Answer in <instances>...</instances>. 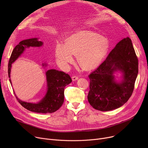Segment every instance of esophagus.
Returning a JSON list of instances; mask_svg holds the SVG:
<instances>
[{
	"mask_svg": "<svg viewBox=\"0 0 148 148\" xmlns=\"http://www.w3.org/2000/svg\"><path fill=\"white\" fill-rule=\"evenodd\" d=\"M78 79H79V77H77V76H76V75H73V76L72 77V80H73V81H75V80H77Z\"/></svg>",
	"mask_w": 148,
	"mask_h": 148,
	"instance_id": "34e87169",
	"label": "esophagus"
}]
</instances>
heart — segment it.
Returning <instances> with one entry per match:
<instances>
[{"label":"heart","mask_w":148,"mask_h":148,"mask_svg":"<svg viewBox=\"0 0 148 148\" xmlns=\"http://www.w3.org/2000/svg\"><path fill=\"white\" fill-rule=\"evenodd\" d=\"M108 43L106 38L89 31H80L69 37L67 44L58 43L56 56L60 63L65 66L74 60L77 54L79 65L86 70L98 67L106 56Z\"/></svg>","instance_id":"1"}]
</instances>
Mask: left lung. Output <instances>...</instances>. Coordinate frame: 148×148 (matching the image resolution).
<instances>
[{
  "label": "left lung",
  "instance_id": "1",
  "mask_svg": "<svg viewBox=\"0 0 148 148\" xmlns=\"http://www.w3.org/2000/svg\"><path fill=\"white\" fill-rule=\"evenodd\" d=\"M138 59L129 37L116 45L106 59L89 75L90 106L99 111H110L123 106L131 97L138 74ZM120 71L123 79L118 82L113 74Z\"/></svg>",
  "mask_w": 148,
  "mask_h": 148
}]
</instances>
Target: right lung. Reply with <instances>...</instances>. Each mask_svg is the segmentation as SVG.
Returning <instances> with one entry per match:
<instances>
[{"mask_svg": "<svg viewBox=\"0 0 148 148\" xmlns=\"http://www.w3.org/2000/svg\"><path fill=\"white\" fill-rule=\"evenodd\" d=\"M43 44L38 38H31L21 41L15 47L8 63V77L10 79L11 65L26 48L30 47H40ZM45 65V64L42 65ZM47 82V92L45 97L38 103H30L23 101L15 95L18 103L27 110L39 113H51L57 111L64 103V88L72 82L71 78L63 71L56 69H49L46 72ZM10 82L11 84V79Z\"/></svg>", "mask_w": 148, "mask_h": 148, "instance_id": "add662e5", "label": "right lung"}]
</instances>
